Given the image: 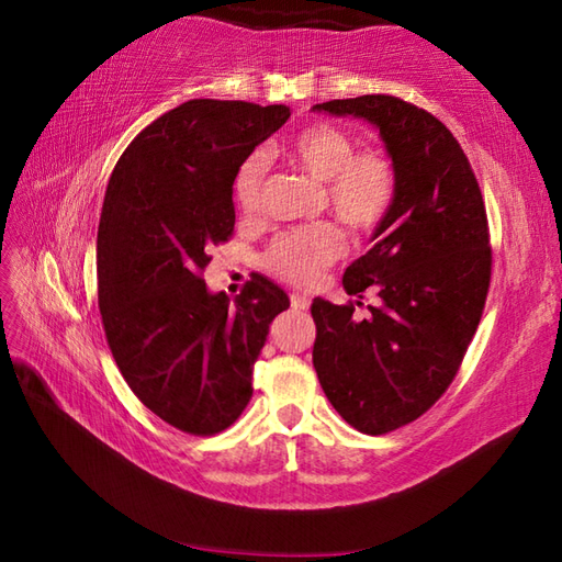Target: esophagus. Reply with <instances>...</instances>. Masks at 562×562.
<instances>
[{"mask_svg":"<svg viewBox=\"0 0 562 562\" xmlns=\"http://www.w3.org/2000/svg\"><path fill=\"white\" fill-rule=\"evenodd\" d=\"M290 304H292L294 311H306V308H308V296L294 292V294L290 296Z\"/></svg>","mask_w":562,"mask_h":562,"instance_id":"obj_1","label":"esophagus"}]
</instances>
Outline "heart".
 <instances>
[{
  "label": "heart",
  "mask_w": 562,
  "mask_h": 562,
  "mask_svg": "<svg viewBox=\"0 0 562 562\" xmlns=\"http://www.w3.org/2000/svg\"><path fill=\"white\" fill-rule=\"evenodd\" d=\"M292 160L323 181V199L330 211L357 234L373 232L395 201V167L375 148L355 150V140L333 124L302 128L290 146ZM268 175V155L254 153L234 177V203L246 215L258 213ZM345 239L330 222H316L284 232L266 251V268L290 284H313L321 272L342 256Z\"/></svg>",
  "instance_id": "heart-1"
}]
</instances>
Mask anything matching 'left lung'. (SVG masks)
<instances>
[{
  "label": "left lung",
  "instance_id": "8db88e82",
  "mask_svg": "<svg viewBox=\"0 0 562 562\" xmlns=\"http://www.w3.org/2000/svg\"><path fill=\"white\" fill-rule=\"evenodd\" d=\"M313 110L373 124L395 167L393 207L342 278L347 294L371 290L378 304L361 321L351 302L311 304L325 397L349 426L381 436L419 419L458 375L491 284L486 205L458 138L430 112L395 95Z\"/></svg>",
  "mask_w": 562,
  "mask_h": 562
}]
</instances>
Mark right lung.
Here are the masks:
<instances>
[{
  "label": "right lung",
  "instance_id": "1",
  "mask_svg": "<svg viewBox=\"0 0 562 562\" xmlns=\"http://www.w3.org/2000/svg\"><path fill=\"white\" fill-rule=\"evenodd\" d=\"M290 108L189 100L128 143L114 165L98 227V306L124 381L184 434L213 436L239 419L272 318L290 308L254 276L229 304L201 272L234 232L232 184Z\"/></svg>",
  "mask_w": 562,
  "mask_h": 562
}]
</instances>
